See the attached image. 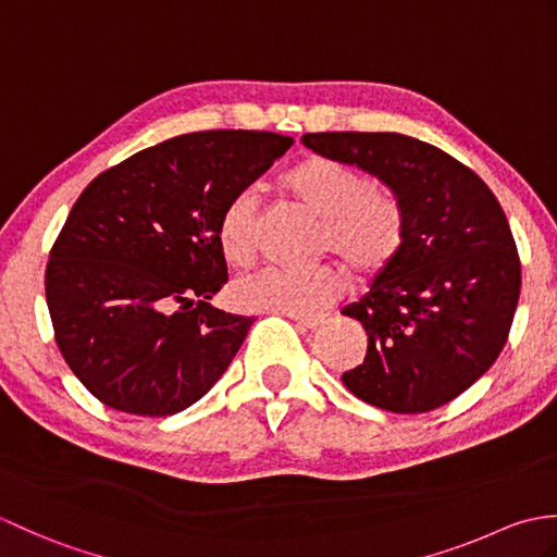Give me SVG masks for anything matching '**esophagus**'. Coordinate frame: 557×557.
<instances>
[{
  "mask_svg": "<svg viewBox=\"0 0 557 557\" xmlns=\"http://www.w3.org/2000/svg\"><path fill=\"white\" fill-rule=\"evenodd\" d=\"M289 318H292V321L297 323L299 327H304V330H315V327H321V325L325 323L323 315H299V313H289Z\"/></svg>",
  "mask_w": 557,
  "mask_h": 557,
  "instance_id": "esophagus-1",
  "label": "esophagus"
}]
</instances>
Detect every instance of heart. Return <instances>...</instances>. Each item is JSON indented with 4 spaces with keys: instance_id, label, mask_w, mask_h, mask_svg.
<instances>
[{
    "instance_id": "1",
    "label": "heart",
    "mask_w": 557,
    "mask_h": 557,
    "mask_svg": "<svg viewBox=\"0 0 557 557\" xmlns=\"http://www.w3.org/2000/svg\"><path fill=\"white\" fill-rule=\"evenodd\" d=\"M282 186L321 220L315 236L318 256H337L349 275L369 282L397 258L405 244V212L397 198L375 188L363 172L349 164L311 156L285 174ZM260 200L253 188L234 194L218 222V242L234 265L251 263L258 253ZM335 265L309 270L260 268L232 285V299L248 311L309 313L335 301L342 292Z\"/></svg>"
}]
</instances>
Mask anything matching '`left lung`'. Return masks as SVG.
<instances>
[{
    "label": "left lung",
    "instance_id": "8db88e82",
    "mask_svg": "<svg viewBox=\"0 0 557 557\" xmlns=\"http://www.w3.org/2000/svg\"><path fill=\"white\" fill-rule=\"evenodd\" d=\"M323 158L377 176L405 212V244L366 297L342 309L369 335L342 375L393 413L447 405L486 373L510 333L522 268L505 212L476 172L401 134H304Z\"/></svg>",
    "mask_w": 557,
    "mask_h": 557
}]
</instances>
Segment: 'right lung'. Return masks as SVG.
Returning a JSON list of instances; mask_svg holds the SVG:
<instances>
[{
  "instance_id": "add662e5",
  "label": "right lung",
  "mask_w": 557,
  "mask_h": 557,
  "mask_svg": "<svg viewBox=\"0 0 557 557\" xmlns=\"http://www.w3.org/2000/svg\"><path fill=\"white\" fill-rule=\"evenodd\" d=\"M294 138L196 132L98 174L45 270L57 347L92 397L136 417L191 407L227 371L253 318L208 299L227 282L218 222Z\"/></svg>"
}]
</instances>
